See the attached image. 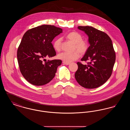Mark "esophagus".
<instances>
[{
    "mask_svg": "<svg viewBox=\"0 0 130 130\" xmlns=\"http://www.w3.org/2000/svg\"><path fill=\"white\" fill-rule=\"evenodd\" d=\"M64 64H65V65H69L70 63H67V62H63Z\"/></svg>",
    "mask_w": 130,
    "mask_h": 130,
    "instance_id": "obj_1",
    "label": "esophagus"
}]
</instances>
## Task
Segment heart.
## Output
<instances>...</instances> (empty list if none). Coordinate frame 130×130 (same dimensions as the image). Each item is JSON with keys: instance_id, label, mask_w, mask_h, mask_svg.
I'll use <instances>...</instances> for the list:
<instances>
[{"instance_id": "1", "label": "heart", "mask_w": 130, "mask_h": 130, "mask_svg": "<svg viewBox=\"0 0 130 130\" xmlns=\"http://www.w3.org/2000/svg\"><path fill=\"white\" fill-rule=\"evenodd\" d=\"M66 37L69 40L74 43L73 52H62L58 55L59 59L64 62L70 63L79 58L80 54L83 55L86 53L88 49V43L83 39V37L80 33L77 31H71L69 32ZM54 49L56 52H59L61 49V39H56L53 43ZM78 51H77V50Z\"/></svg>"}]
</instances>
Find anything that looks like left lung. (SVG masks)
<instances>
[{"mask_svg":"<svg viewBox=\"0 0 130 130\" xmlns=\"http://www.w3.org/2000/svg\"><path fill=\"white\" fill-rule=\"evenodd\" d=\"M89 37L90 46L81 61H88L87 65L78 62L75 78L78 84L87 89L102 85L110 77L116 61V54L111 39L102 31L91 26H78Z\"/></svg>","mask_w":130,"mask_h":130,"instance_id":"8db88e82","label":"left lung"}]
</instances>
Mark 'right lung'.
Here are the masks:
<instances>
[{
	"label": "right lung",
	"instance_id": "obj_1",
	"mask_svg": "<svg viewBox=\"0 0 130 130\" xmlns=\"http://www.w3.org/2000/svg\"><path fill=\"white\" fill-rule=\"evenodd\" d=\"M61 32L62 29L60 28L42 25L24 34L18 49L17 58L21 73L31 84L44 85L55 77L62 61L55 59L46 61L45 58L56 56L51 42Z\"/></svg>",
	"mask_w": 130,
	"mask_h": 130
}]
</instances>
